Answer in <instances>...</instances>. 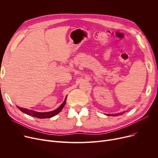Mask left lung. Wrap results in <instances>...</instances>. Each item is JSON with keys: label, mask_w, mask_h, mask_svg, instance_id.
<instances>
[{"label": "left lung", "mask_w": 158, "mask_h": 158, "mask_svg": "<svg viewBox=\"0 0 158 158\" xmlns=\"http://www.w3.org/2000/svg\"><path fill=\"white\" fill-rule=\"evenodd\" d=\"M122 114V113H119V114ZM107 116H110L111 114H107ZM115 115H116V116H117L118 114H116ZM115 115H114V114H111V116H115Z\"/></svg>", "instance_id": "8db88e82"}]
</instances>
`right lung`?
I'll return each mask as SVG.
<instances>
[{
    "label": "right lung",
    "mask_w": 158,
    "mask_h": 158,
    "mask_svg": "<svg viewBox=\"0 0 158 158\" xmlns=\"http://www.w3.org/2000/svg\"><path fill=\"white\" fill-rule=\"evenodd\" d=\"M66 100V97L65 98L63 103L59 107H58V108H57L56 110L51 111V112L40 113V112H36V111H32V110H27V109H26V108H23V107H20L19 106H17V107L21 111H22L23 113H26V114H27L29 116H31V117H36L38 118H51V117H54V116L56 115L57 114L59 113L62 110L64 106L65 105Z\"/></svg>",
    "instance_id": "obj_1"
}]
</instances>
